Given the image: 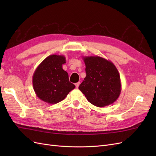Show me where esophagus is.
Instances as JSON below:
<instances>
[{"instance_id":"34e87169","label":"esophagus","mask_w":156,"mask_h":156,"mask_svg":"<svg viewBox=\"0 0 156 156\" xmlns=\"http://www.w3.org/2000/svg\"><path fill=\"white\" fill-rule=\"evenodd\" d=\"M80 83H80V82H78V83H75V87H76L77 88H78V87H79V84H80Z\"/></svg>"}]
</instances>
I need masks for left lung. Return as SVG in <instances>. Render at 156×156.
<instances>
[{
	"instance_id": "1",
	"label": "left lung",
	"mask_w": 156,
	"mask_h": 156,
	"mask_svg": "<svg viewBox=\"0 0 156 156\" xmlns=\"http://www.w3.org/2000/svg\"><path fill=\"white\" fill-rule=\"evenodd\" d=\"M86 77L79 89L92 105L103 107L119 98L121 81L119 71L111 60L98 56H83Z\"/></svg>"
}]
</instances>
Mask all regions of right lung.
<instances>
[{
	"label": "right lung",
	"instance_id": "obj_1",
	"mask_svg": "<svg viewBox=\"0 0 156 156\" xmlns=\"http://www.w3.org/2000/svg\"><path fill=\"white\" fill-rule=\"evenodd\" d=\"M65 63L64 56L51 55L36 69L32 76L33 88L41 100L55 104L64 100L75 88L69 82L68 73L62 68Z\"/></svg>",
	"mask_w": 156,
	"mask_h": 156
}]
</instances>
